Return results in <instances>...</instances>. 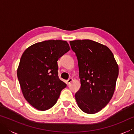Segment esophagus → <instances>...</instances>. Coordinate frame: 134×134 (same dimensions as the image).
<instances>
[{"label":"esophagus","instance_id":"34e87169","mask_svg":"<svg viewBox=\"0 0 134 134\" xmlns=\"http://www.w3.org/2000/svg\"><path fill=\"white\" fill-rule=\"evenodd\" d=\"M72 78H70V79H68L67 83H69V84H70V83H71V82H72Z\"/></svg>","mask_w":134,"mask_h":134}]
</instances>
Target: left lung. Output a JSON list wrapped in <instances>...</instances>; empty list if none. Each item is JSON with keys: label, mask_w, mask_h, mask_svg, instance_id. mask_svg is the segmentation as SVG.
Masks as SVG:
<instances>
[{"label": "left lung", "mask_w": 134, "mask_h": 134, "mask_svg": "<svg viewBox=\"0 0 134 134\" xmlns=\"http://www.w3.org/2000/svg\"><path fill=\"white\" fill-rule=\"evenodd\" d=\"M78 60L81 87L75 94L79 108L94 114L108 105L114 93L118 65L106 45L90 40L70 41Z\"/></svg>", "instance_id": "1"}]
</instances>
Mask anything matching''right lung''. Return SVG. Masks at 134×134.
<instances>
[{"mask_svg":"<svg viewBox=\"0 0 134 134\" xmlns=\"http://www.w3.org/2000/svg\"><path fill=\"white\" fill-rule=\"evenodd\" d=\"M69 50L67 41L53 40L32 45L22 55L18 80L25 99L37 110L53 107L67 86L58 77L57 61Z\"/></svg>","mask_w":134,"mask_h":134,"instance_id":"add662e5","label":"right lung"}]
</instances>
